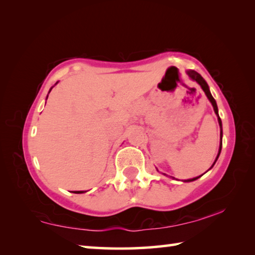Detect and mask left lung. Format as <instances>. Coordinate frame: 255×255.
I'll return each instance as SVG.
<instances>
[{
  "label": "left lung",
  "mask_w": 255,
  "mask_h": 255,
  "mask_svg": "<svg viewBox=\"0 0 255 255\" xmlns=\"http://www.w3.org/2000/svg\"><path fill=\"white\" fill-rule=\"evenodd\" d=\"M188 75H189L190 77H191V79H192L193 81H196L197 83L201 86V89L204 90V92L206 93L207 98L209 99V101L211 102V105H213V107H214L215 114L218 116V108H217V105H216L215 99L213 98V96H211V93H210V91H209V88H208V84L206 83V81H205L204 79H202V76L199 74V73H197L196 71H188ZM218 123H219V126H221V128H222V120H221V118H219V116H218ZM222 136H223V131H222V129H221V146H219V152H218L217 157H216V161H217V158H218L219 154H221V150H222ZM216 161H215V163H216ZM215 163H214V164H215ZM214 164H213V166H214ZM200 176H201V175H200ZM200 176H197V178H193V179L188 180V181H195V180H197L198 178H200Z\"/></svg>",
  "instance_id": "1"
}]
</instances>
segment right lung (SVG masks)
<instances>
[{
	"mask_svg": "<svg viewBox=\"0 0 255 255\" xmlns=\"http://www.w3.org/2000/svg\"><path fill=\"white\" fill-rule=\"evenodd\" d=\"M74 193H83V191H74Z\"/></svg>",
	"mask_w": 255,
	"mask_h": 255,
	"instance_id": "right-lung-1",
	"label": "right lung"
}]
</instances>
